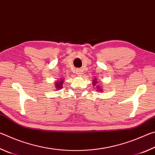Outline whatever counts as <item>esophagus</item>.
<instances>
[{"label": "esophagus", "instance_id": "esophagus-1", "mask_svg": "<svg viewBox=\"0 0 155 155\" xmlns=\"http://www.w3.org/2000/svg\"><path fill=\"white\" fill-rule=\"evenodd\" d=\"M76 73H77L78 75H81L83 74V71L81 69H78L76 70Z\"/></svg>", "mask_w": 155, "mask_h": 155}]
</instances>
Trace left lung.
<instances>
[{
	"instance_id": "8db88e82",
	"label": "left lung",
	"mask_w": 155,
	"mask_h": 155,
	"mask_svg": "<svg viewBox=\"0 0 155 155\" xmlns=\"http://www.w3.org/2000/svg\"><path fill=\"white\" fill-rule=\"evenodd\" d=\"M97 83H98V81H96V78H94V80L93 81V85H96ZM101 87H102V85H101ZM97 88H98V90H97V91H98L99 92H100V91H102V89L99 86H98V87H97Z\"/></svg>"
}]
</instances>
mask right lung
<instances>
[{"label":"right lung","mask_w":155,"mask_h":155,"mask_svg":"<svg viewBox=\"0 0 155 155\" xmlns=\"http://www.w3.org/2000/svg\"><path fill=\"white\" fill-rule=\"evenodd\" d=\"M64 78H62V80H61V81H57V82H56L55 83V87H56V88L57 89V90H60V89H61V87H62V85H63V83H64Z\"/></svg>","instance_id":"right-lung-1"}]
</instances>
